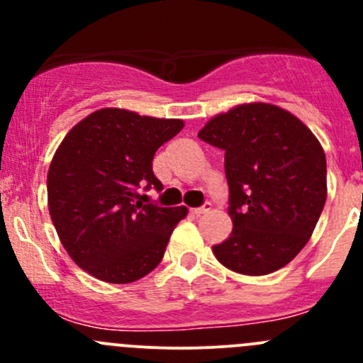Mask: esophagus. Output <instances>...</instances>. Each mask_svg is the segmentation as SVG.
<instances>
[{
    "label": "esophagus",
    "mask_w": 363,
    "mask_h": 363,
    "mask_svg": "<svg viewBox=\"0 0 363 363\" xmlns=\"http://www.w3.org/2000/svg\"><path fill=\"white\" fill-rule=\"evenodd\" d=\"M208 211H211V202H205L202 207L193 208V214H195V216H202V214H207Z\"/></svg>",
    "instance_id": "34e87169"
}]
</instances>
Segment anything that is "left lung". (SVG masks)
I'll use <instances>...</instances> for the list:
<instances>
[{
    "mask_svg": "<svg viewBox=\"0 0 363 363\" xmlns=\"http://www.w3.org/2000/svg\"><path fill=\"white\" fill-rule=\"evenodd\" d=\"M199 138L225 151L233 230L212 246L233 272L265 276L302 251L327 200V160L313 131L270 104L212 117Z\"/></svg>",
    "mask_w": 363,
    "mask_h": 363,
    "instance_id": "left-lung-1",
    "label": "left lung"
}]
</instances>
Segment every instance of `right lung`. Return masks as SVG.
Masks as SVG:
<instances>
[{
  "instance_id": "right-lung-1",
  "label": "right lung",
  "mask_w": 363,
  "mask_h": 363,
  "mask_svg": "<svg viewBox=\"0 0 363 363\" xmlns=\"http://www.w3.org/2000/svg\"><path fill=\"white\" fill-rule=\"evenodd\" d=\"M182 126L181 119L101 108L57 147L47 175L50 219L73 262L96 279L133 283L163 259L188 208L137 199L138 189H163L152 158Z\"/></svg>"
}]
</instances>
